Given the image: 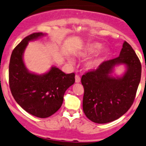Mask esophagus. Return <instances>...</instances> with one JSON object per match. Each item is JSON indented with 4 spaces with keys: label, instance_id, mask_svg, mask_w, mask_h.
<instances>
[{
    "label": "esophagus",
    "instance_id": "1",
    "mask_svg": "<svg viewBox=\"0 0 146 146\" xmlns=\"http://www.w3.org/2000/svg\"><path fill=\"white\" fill-rule=\"evenodd\" d=\"M76 83L80 82V77L78 76V75H76Z\"/></svg>",
    "mask_w": 146,
    "mask_h": 146
}]
</instances>
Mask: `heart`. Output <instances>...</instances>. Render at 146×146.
<instances>
[{"label": "heart", "mask_w": 146, "mask_h": 146, "mask_svg": "<svg viewBox=\"0 0 146 146\" xmlns=\"http://www.w3.org/2000/svg\"><path fill=\"white\" fill-rule=\"evenodd\" d=\"M101 44H98V43H94V44H91L86 46L82 52H80V55L83 57H90V56L97 53L101 49ZM69 61L70 62H72V59L70 58ZM100 62H101V60L100 58H95L94 60L89 61L86 64V66L89 69H94L98 66Z\"/></svg>", "instance_id": "obj_1"}]
</instances>
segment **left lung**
<instances>
[{
  "label": "left lung",
  "instance_id": "8db88e82",
  "mask_svg": "<svg viewBox=\"0 0 146 146\" xmlns=\"http://www.w3.org/2000/svg\"><path fill=\"white\" fill-rule=\"evenodd\" d=\"M125 65L121 77L111 76L115 66ZM141 64L132 46L125 41L119 57L105 61L82 77L84 89L83 111L96 123H107L122 116L132 106L141 80Z\"/></svg>",
  "mask_w": 146,
  "mask_h": 146
}]
</instances>
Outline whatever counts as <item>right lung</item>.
<instances>
[{
  "mask_svg": "<svg viewBox=\"0 0 146 146\" xmlns=\"http://www.w3.org/2000/svg\"><path fill=\"white\" fill-rule=\"evenodd\" d=\"M46 34L36 33L21 41L13 50L9 65V84L14 100L25 111L39 118H47L62 105L64 95L75 83V73L66 74L56 66L41 75L31 73L23 62L28 42Z\"/></svg>",
  "mask_w": 146,
  "mask_h": 146,
  "instance_id": "right-lung-1",
  "label": "right lung"
}]
</instances>
